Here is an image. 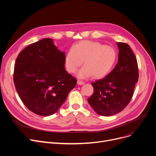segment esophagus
Listing matches in <instances>:
<instances>
[{
	"label": "esophagus",
	"instance_id": "34e87169",
	"mask_svg": "<svg viewBox=\"0 0 156 156\" xmlns=\"http://www.w3.org/2000/svg\"><path fill=\"white\" fill-rule=\"evenodd\" d=\"M77 83H78V85H83L85 83H84V81H81V80H78L77 81Z\"/></svg>",
	"mask_w": 156,
	"mask_h": 156
}]
</instances>
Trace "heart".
Segmentation results:
<instances>
[{
    "mask_svg": "<svg viewBox=\"0 0 156 156\" xmlns=\"http://www.w3.org/2000/svg\"><path fill=\"white\" fill-rule=\"evenodd\" d=\"M116 58V52L112 47L99 42L83 40L69 49L66 58V67L73 73L84 62L85 66L80 71L79 77L93 75L95 78H102L110 73Z\"/></svg>",
    "mask_w": 156,
    "mask_h": 156,
    "instance_id": "obj_1",
    "label": "heart"
}]
</instances>
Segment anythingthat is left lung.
<instances>
[{
  "label": "left lung",
  "mask_w": 156,
  "mask_h": 156,
  "mask_svg": "<svg viewBox=\"0 0 156 156\" xmlns=\"http://www.w3.org/2000/svg\"><path fill=\"white\" fill-rule=\"evenodd\" d=\"M118 62L105 78L92 83L94 93L88 99L99 115L109 116L123 110L130 102L138 80L136 56L129 45L118 42Z\"/></svg>",
  "instance_id": "left-lung-1"
}]
</instances>
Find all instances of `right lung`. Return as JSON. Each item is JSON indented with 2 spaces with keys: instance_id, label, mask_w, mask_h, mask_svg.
<instances>
[{
  "instance_id": "add662e5",
  "label": "right lung",
  "mask_w": 156,
  "mask_h": 156,
  "mask_svg": "<svg viewBox=\"0 0 156 156\" xmlns=\"http://www.w3.org/2000/svg\"><path fill=\"white\" fill-rule=\"evenodd\" d=\"M65 54L51 38L31 44L18 54L13 80L21 100L31 112L47 116L55 113L77 81L65 70Z\"/></svg>"
}]
</instances>
